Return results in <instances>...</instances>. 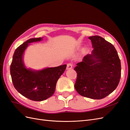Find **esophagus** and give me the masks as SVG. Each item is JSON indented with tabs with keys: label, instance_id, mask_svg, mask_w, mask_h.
<instances>
[{
	"label": "esophagus",
	"instance_id": "1",
	"mask_svg": "<svg viewBox=\"0 0 130 130\" xmlns=\"http://www.w3.org/2000/svg\"><path fill=\"white\" fill-rule=\"evenodd\" d=\"M72 67H73V64L72 63H69V64H67V68H66V69H67V70H70L72 69Z\"/></svg>",
	"mask_w": 130,
	"mask_h": 130
}]
</instances>
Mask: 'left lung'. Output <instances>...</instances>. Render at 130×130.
Wrapping results in <instances>:
<instances>
[{
	"label": "left lung",
	"mask_w": 130,
	"mask_h": 130,
	"mask_svg": "<svg viewBox=\"0 0 130 130\" xmlns=\"http://www.w3.org/2000/svg\"><path fill=\"white\" fill-rule=\"evenodd\" d=\"M89 39L94 49L74 69L77 74L75 88L81 96L100 100L112 93L118 86L121 63L112 43L97 35Z\"/></svg>",
	"instance_id": "obj_1"
}]
</instances>
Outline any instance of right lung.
Wrapping results in <instances>:
<instances>
[{"instance_id":"1","label":"right lung","mask_w":130,"mask_h":130,"mask_svg":"<svg viewBox=\"0 0 130 130\" xmlns=\"http://www.w3.org/2000/svg\"><path fill=\"white\" fill-rule=\"evenodd\" d=\"M41 38L30 39L14 51L10 66V73L14 87L29 100L41 101L54 94L57 80L64 72L66 65L48 68L39 71L28 69L23 61V55L29 43L40 41Z\"/></svg>"}]
</instances>
